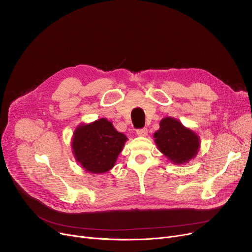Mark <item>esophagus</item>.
<instances>
[{
	"label": "esophagus",
	"instance_id": "esophagus-1",
	"mask_svg": "<svg viewBox=\"0 0 252 252\" xmlns=\"http://www.w3.org/2000/svg\"><path fill=\"white\" fill-rule=\"evenodd\" d=\"M147 133H148V130H147V128H146V127L138 128V129L136 130V134H137L138 136H140V137H145V136H147Z\"/></svg>",
	"mask_w": 252,
	"mask_h": 252
}]
</instances>
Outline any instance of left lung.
Returning <instances> with one entry per match:
<instances>
[{"instance_id":"left-lung-1","label":"left lung","mask_w":252,"mask_h":252,"mask_svg":"<svg viewBox=\"0 0 252 252\" xmlns=\"http://www.w3.org/2000/svg\"><path fill=\"white\" fill-rule=\"evenodd\" d=\"M155 143L168 159L175 163H186L199 149V138L192 130L185 127L179 121L165 117L160 127L154 133Z\"/></svg>"}]
</instances>
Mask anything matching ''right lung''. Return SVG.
I'll use <instances>...</instances> for the list:
<instances>
[{"mask_svg":"<svg viewBox=\"0 0 252 252\" xmlns=\"http://www.w3.org/2000/svg\"><path fill=\"white\" fill-rule=\"evenodd\" d=\"M126 140L110 122L101 118L76 128L72 140L73 154L89 173L103 174L114 166Z\"/></svg>","mask_w":252,"mask_h":252,"instance_id":"add662e5","label":"right lung"}]
</instances>
